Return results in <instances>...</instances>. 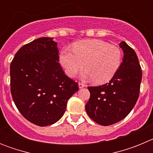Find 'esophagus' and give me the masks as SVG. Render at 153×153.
<instances>
[{"label": "esophagus", "mask_w": 153, "mask_h": 153, "mask_svg": "<svg viewBox=\"0 0 153 153\" xmlns=\"http://www.w3.org/2000/svg\"><path fill=\"white\" fill-rule=\"evenodd\" d=\"M78 86H79V89H82V88H83V87H85V84H83V83H78Z\"/></svg>", "instance_id": "obj_1"}]
</instances>
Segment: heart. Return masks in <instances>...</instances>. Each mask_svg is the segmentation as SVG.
Instances as JSON below:
<instances>
[{"instance_id":"obj_1","label":"heart","mask_w":153,"mask_h":153,"mask_svg":"<svg viewBox=\"0 0 153 153\" xmlns=\"http://www.w3.org/2000/svg\"><path fill=\"white\" fill-rule=\"evenodd\" d=\"M123 52L120 47L98 39L79 40L73 49L64 48L60 51L59 61L67 76L74 77L78 72L84 79H93L101 84L109 81L122 63Z\"/></svg>"}]
</instances>
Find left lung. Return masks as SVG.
Returning a JSON list of instances; mask_svg holds the SVG:
<instances>
[{
    "instance_id": "left-lung-1",
    "label": "left lung",
    "mask_w": 153,
    "mask_h": 153,
    "mask_svg": "<svg viewBox=\"0 0 153 153\" xmlns=\"http://www.w3.org/2000/svg\"><path fill=\"white\" fill-rule=\"evenodd\" d=\"M123 63L109 83L89 86L90 97L85 108L89 117L102 126L113 125L125 118L134 107L140 95L142 70L134 50L125 41Z\"/></svg>"
}]
</instances>
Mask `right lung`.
<instances>
[{
  "label": "right lung",
  "instance_id": "obj_1",
  "mask_svg": "<svg viewBox=\"0 0 153 153\" xmlns=\"http://www.w3.org/2000/svg\"><path fill=\"white\" fill-rule=\"evenodd\" d=\"M53 39L41 37L23 46L10 67L13 102L24 118L40 126L57 122L68 100L79 90L62 70Z\"/></svg>",
  "mask_w": 153,
  "mask_h": 153
}]
</instances>
